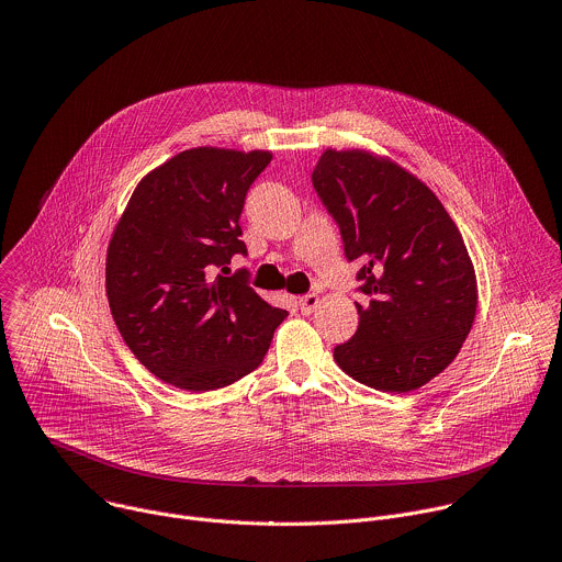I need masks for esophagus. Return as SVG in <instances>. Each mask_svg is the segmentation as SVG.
<instances>
[{
    "label": "esophagus",
    "mask_w": 562,
    "mask_h": 562,
    "mask_svg": "<svg viewBox=\"0 0 562 562\" xmlns=\"http://www.w3.org/2000/svg\"><path fill=\"white\" fill-rule=\"evenodd\" d=\"M318 303H321V299H318V294H314V292H310V294H305V296L299 299V307H301L303 314H312V312L318 307Z\"/></svg>",
    "instance_id": "esophagus-1"
}]
</instances>
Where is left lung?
<instances>
[{
    "instance_id": "left-lung-1",
    "label": "left lung",
    "mask_w": 562,
    "mask_h": 562,
    "mask_svg": "<svg viewBox=\"0 0 562 562\" xmlns=\"http://www.w3.org/2000/svg\"><path fill=\"white\" fill-rule=\"evenodd\" d=\"M312 186L357 272L359 329L334 348L355 381L381 392L423 387L454 361L476 316V274L436 194L363 150H325Z\"/></svg>"
}]
</instances>
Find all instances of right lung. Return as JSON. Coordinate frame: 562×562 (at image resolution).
I'll use <instances>...</instances> for the list:
<instances>
[{
  "label": "right lung",
  "mask_w": 562,
  "mask_h": 562,
  "mask_svg": "<svg viewBox=\"0 0 562 562\" xmlns=\"http://www.w3.org/2000/svg\"><path fill=\"white\" fill-rule=\"evenodd\" d=\"M272 155L192 148L135 188L105 259V294L126 346L161 381L207 392L261 366L288 316L246 270L239 218Z\"/></svg>",
  "instance_id": "right-lung-1"
}]
</instances>
